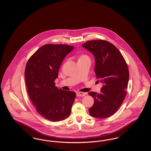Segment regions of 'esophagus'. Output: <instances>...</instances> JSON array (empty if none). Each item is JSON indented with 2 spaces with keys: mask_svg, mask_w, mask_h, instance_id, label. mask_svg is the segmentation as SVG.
<instances>
[{
  "mask_svg": "<svg viewBox=\"0 0 151 151\" xmlns=\"http://www.w3.org/2000/svg\"><path fill=\"white\" fill-rule=\"evenodd\" d=\"M86 95V93L81 92H78L76 93L77 97H84Z\"/></svg>",
  "mask_w": 151,
  "mask_h": 151,
  "instance_id": "1",
  "label": "esophagus"
}]
</instances>
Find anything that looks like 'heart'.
<instances>
[{
    "label": "heart",
    "instance_id": "1",
    "mask_svg": "<svg viewBox=\"0 0 151 151\" xmlns=\"http://www.w3.org/2000/svg\"><path fill=\"white\" fill-rule=\"evenodd\" d=\"M86 57V56H85V55H83V56H81V57L80 58H81L83 57Z\"/></svg>",
    "mask_w": 151,
    "mask_h": 151
}]
</instances>
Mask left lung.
<instances>
[{"instance_id":"left-lung-1","label":"left lung","mask_w":151,"mask_h":151,"mask_svg":"<svg viewBox=\"0 0 151 151\" xmlns=\"http://www.w3.org/2000/svg\"><path fill=\"white\" fill-rule=\"evenodd\" d=\"M82 46L93 54L94 72L97 79L103 83L100 93H88L94 100L89 109V114L106 118L115 113L124 100L129 79L128 66L119 50L106 41H89Z\"/></svg>"}]
</instances>
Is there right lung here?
<instances>
[{
    "label": "right lung",
    "mask_w": 151,
    "mask_h": 151,
    "mask_svg": "<svg viewBox=\"0 0 151 151\" xmlns=\"http://www.w3.org/2000/svg\"><path fill=\"white\" fill-rule=\"evenodd\" d=\"M73 49L67 45H45L26 65L25 79L30 99L37 111L52 122L67 119L75 99L74 92L59 89L54 83L62 62Z\"/></svg>",
    "instance_id": "add662e5"
}]
</instances>
